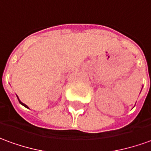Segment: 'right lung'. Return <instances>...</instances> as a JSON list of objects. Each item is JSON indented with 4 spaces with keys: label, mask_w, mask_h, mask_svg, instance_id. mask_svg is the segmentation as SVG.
Here are the masks:
<instances>
[{
    "label": "right lung",
    "mask_w": 151,
    "mask_h": 151,
    "mask_svg": "<svg viewBox=\"0 0 151 151\" xmlns=\"http://www.w3.org/2000/svg\"><path fill=\"white\" fill-rule=\"evenodd\" d=\"M17 98H18V100H19V104H22V105H23V106H24V107H25V108H27V109H29V107H28V106L26 105V104H24V103H22V102L20 101V100H19V99L18 96H17Z\"/></svg>",
    "instance_id": "right-lung-1"
}]
</instances>
